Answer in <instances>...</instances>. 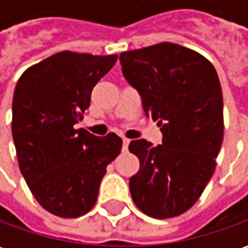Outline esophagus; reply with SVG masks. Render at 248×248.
I'll return each instance as SVG.
<instances>
[{"instance_id": "34e87169", "label": "esophagus", "mask_w": 248, "mask_h": 248, "mask_svg": "<svg viewBox=\"0 0 248 248\" xmlns=\"http://www.w3.org/2000/svg\"><path fill=\"white\" fill-rule=\"evenodd\" d=\"M130 140L129 138H122V150L126 151L127 150V147H129Z\"/></svg>"}]
</instances>
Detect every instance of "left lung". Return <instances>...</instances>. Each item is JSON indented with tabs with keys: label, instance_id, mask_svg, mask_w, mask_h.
<instances>
[{
	"label": "left lung",
	"instance_id": "left-lung-1",
	"mask_svg": "<svg viewBox=\"0 0 248 248\" xmlns=\"http://www.w3.org/2000/svg\"><path fill=\"white\" fill-rule=\"evenodd\" d=\"M119 60L163 134L158 146L130 142L140 159L131 198L151 218H174L195 204L217 166L224 129L218 74L206 57L171 42L124 51Z\"/></svg>",
	"mask_w": 248,
	"mask_h": 248
}]
</instances>
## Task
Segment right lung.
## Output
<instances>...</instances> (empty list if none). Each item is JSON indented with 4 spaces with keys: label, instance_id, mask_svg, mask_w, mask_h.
Returning <instances> with one entry per match:
<instances>
[{
    "label": "right lung",
    "instance_id": "add662e5",
    "mask_svg": "<svg viewBox=\"0 0 248 248\" xmlns=\"http://www.w3.org/2000/svg\"><path fill=\"white\" fill-rule=\"evenodd\" d=\"M118 56L65 50L30 66L13 95V134L19 170L46 211L78 218L97 202L106 167L119 155L122 140L74 129L90 106L93 87Z\"/></svg>",
    "mask_w": 248,
    "mask_h": 248
}]
</instances>
